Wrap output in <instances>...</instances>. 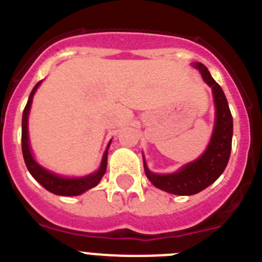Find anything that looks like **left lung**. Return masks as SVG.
<instances>
[{"label":"left lung","instance_id":"8db88e82","mask_svg":"<svg viewBox=\"0 0 262 262\" xmlns=\"http://www.w3.org/2000/svg\"><path fill=\"white\" fill-rule=\"evenodd\" d=\"M194 66L200 69L203 80L211 86L214 93L216 119L209 147L200 159L172 174H155L147 168L144 161V170L148 180L161 190L177 195H193L216 181L230 160L232 145V115L223 90L202 62H194Z\"/></svg>","mask_w":262,"mask_h":262}]
</instances>
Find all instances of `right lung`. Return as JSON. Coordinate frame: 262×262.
Returning <instances> with one entry per match:
<instances>
[{
	"mask_svg": "<svg viewBox=\"0 0 262 262\" xmlns=\"http://www.w3.org/2000/svg\"><path fill=\"white\" fill-rule=\"evenodd\" d=\"M41 81H39L38 84L34 86L32 92L30 93L29 101H27V105L23 110L22 115V154L23 159H25V163H26L27 169L29 172L31 173V176L35 178L36 181L45 187L46 190L51 191L53 194H57V195H66V196H72V195H80L84 191L89 190L92 187L97 186L98 182L101 181L102 176L106 172V166H107V149H106L105 155H103L102 163L99 166L98 172L93 173V174H89L86 177L81 178H64L59 177V176L53 174V173L48 172L45 168H41L38 163H36L34 157H32L31 151H30L29 147V133H27V119H29V111L31 107L32 97L35 94V90L38 89V86L40 85ZM110 145V144H108ZM107 145V148H108Z\"/></svg>",
	"mask_w": 262,
	"mask_h": 262,
	"instance_id": "1",
	"label": "right lung"
}]
</instances>
